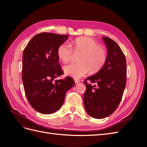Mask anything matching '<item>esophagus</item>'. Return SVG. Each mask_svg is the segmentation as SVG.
I'll return each instance as SVG.
<instances>
[{"label":"esophagus","mask_w":147,"mask_h":147,"mask_svg":"<svg viewBox=\"0 0 147 147\" xmlns=\"http://www.w3.org/2000/svg\"><path fill=\"white\" fill-rule=\"evenodd\" d=\"M80 82V80H77V79H75V83H79Z\"/></svg>","instance_id":"1"}]
</instances>
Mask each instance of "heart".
I'll list each match as a JSON object with an SVG mask.
<instances>
[{
	"mask_svg": "<svg viewBox=\"0 0 147 147\" xmlns=\"http://www.w3.org/2000/svg\"><path fill=\"white\" fill-rule=\"evenodd\" d=\"M62 43L57 48V55L63 63H67L72 58L74 52H81L80 63H70L64 67L66 75L75 78H80L90 72H96L105 65L107 53L105 48L94 40L90 37H80L75 39L70 44Z\"/></svg>",
	"mask_w": 147,
	"mask_h": 147,
	"instance_id": "b5f03b06",
	"label": "heart"
}]
</instances>
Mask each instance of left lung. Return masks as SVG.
<instances>
[{
	"label": "left lung",
	"mask_w": 147,
	"mask_h": 147,
	"mask_svg": "<svg viewBox=\"0 0 147 147\" xmlns=\"http://www.w3.org/2000/svg\"><path fill=\"white\" fill-rule=\"evenodd\" d=\"M107 48V59L98 72L86 78L84 83V106L92 118L102 119L112 114L121 100L126 83L125 55L118 44L109 37H103ZM97 86L88 84L87 81Z\"/></svg>",
	"instance_id": "1"
}]
</instances>
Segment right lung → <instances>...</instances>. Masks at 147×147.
Segmentation results:
<instances>
[{
  "instance_id": "add662e5",
  "label": "right lung",
  "mask_w": 147,
  "mask_h": 147,
  "mask_svg": "<svg viewBox=\"0 0 147 147\" xmlns=\"http://www.w3.org/2000/svg\"><path fill=\"white\" fill-rule=\"evenodd\" d=\"M68 35L42 32L30 40L23 55L22 80L30 105L37 112L51 114L63 105L65 93L74 84L70 77L53 80L64 74L57 50Z\"/></svg>"
}]
</instances>
